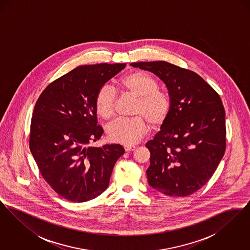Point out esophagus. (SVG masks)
<instances>
[{"label": "esophagus", "instance_id": "obj_1", "mask_svg": "<svg viewBox=\"0 0 250 250\" xmlns=\"http://www.w3.org/2000/svg\"><path fill=\"white\" fill-rule=\"evenodd\" d=\"M136 149L135 145H125V152H130V151H134Z\"/></svg>", "mask_w": 250, "mask_h": 250}]
</instances>
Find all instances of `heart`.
<instances>
[{
  "label": "heart",
  "mask_w": 250,
  "mask_h": 250,
  "mask_svg": "<svg viewBox=\"0 0 250 250\" xmlns=\"http://www.w3.org/2000/svg\"><path fill=\"white\" fill-rule=\"evenodd\" d=\"M120 89L137 98L131 119H119L109 124L107 127L108 140L113 143L132 145L138 143L148 131V125L157 128L167 119L170 109V97L159 91V84L143 72H131L119 83ZM117 95L110 86L103 85L95 96V109L103 119L114 115Z\"/></svg>",
  "instance_id": "1"
}]
</instances>
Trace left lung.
I'll return each instance as SVG.
<instances>
[{
  "mask_svg": "<svg viewBox=\"0 0 250 250\" xmlns=\"http://www.w3.org/2000/svg\"><path fill=\"white\" fill-rule=\"evenodd\" d=\"M167 86L171 109L161 130L146 143L149 185L170 197L199 190L214 174L226 150L225 109L201 76L164 61L132 62Z\"/></svg>",
  "mask_w": 250,
  "mask_h": 250,
  "instance_id": "left-lung-1",
  "label": "left lung"
}]
</instances>
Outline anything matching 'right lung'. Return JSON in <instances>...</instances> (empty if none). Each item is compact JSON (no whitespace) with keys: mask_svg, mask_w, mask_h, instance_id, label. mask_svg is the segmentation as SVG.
I'll list each match as a JSON object with an SVG mask.
<instances>
[{"mask_svg":"<svg viewBox=\"0 0 250 250\" xmlns=\"http://www.w3.org/2000/svg\"><path fill=\"white\" fill-rule=\"evenodd\" d=\"M125 63L79 66L42 92L31 122L30 150L41 175L61 197L93 200L107 189L125 149L120 144L93 147L103 128L97 125L95 96Z\"/></svg>","mask_w":250,"mask_h":250,"instance_id":"right-lung-1","label":"right lung"}]
</instances>
